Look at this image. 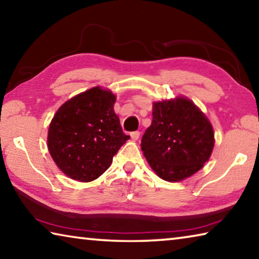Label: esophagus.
<instances>
[{
    "instance_id": "34e87169",
    "label": "esophagus",
    "mask_w": 259,
    "mask_h": 259,
    "mask_svg": "<svg viewBox=\"0 0 259 259\" xmlns=\"http://www.w3.org/2000/svg\"><path fill=\"white\" fill-rule=\"evenodd\" d=\"M130 136H131V139H133V140H137L139 138L140 133H139V131H134V133L130 134Z\"/></svg>"
}]
</instances>
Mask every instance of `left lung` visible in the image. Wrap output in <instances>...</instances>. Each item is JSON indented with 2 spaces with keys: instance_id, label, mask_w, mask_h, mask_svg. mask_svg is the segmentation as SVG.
<instances>
[{
  "instance_id": "obj_1",
  "label": "left lung",
  "mask_w": 259,
  "mask_h": 259,
  "mask_svg": "<svg viewBox=\"0 0 259 259\" xmlns=\"http://www.w3.org/2000/svg\"><path fill=\"white\" fill-rule=\"evenodd\" d=\"M152 114V124L140 145L157 176L179 182L199 171L209 160L214 144L207 116L184 97L154 103Z\"/></svg>"
}]
</instances>
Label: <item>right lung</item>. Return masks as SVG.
Returning a JSON list of instances; mask_svg holds the SVG:
<instances>
[{
	"label": "right lung",
	"instance_id": "obj_1",
	"mask_svg": "<svg viewBox=\"0 0 259 259\" xmlns=\"http://www.w3.org/2000/svg\"><path fill=\"white\" fill-rule=\"evenodd\" d=\"M115 96L99 87L67 100L48 131V148L58 168L78 182L97 179L130 138L114 112Z\"/></svg>",
	"mask_w": 259,
	"mask_h": 259
}]
</instances>
